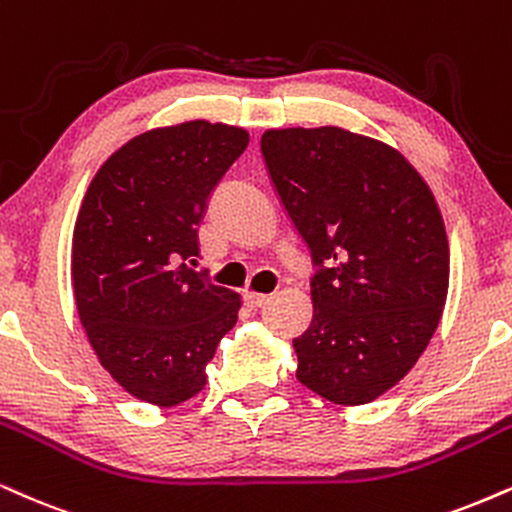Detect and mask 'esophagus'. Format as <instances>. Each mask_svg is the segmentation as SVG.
<instances>
[{"label":"esophagus","mask_w":512,"mask_h":512,"mask_svg":"<svg viewBox=\"0 0 512 512\" xmlns=\"http://www.w3.org/2000/svg\"><path fill=\"white\" fill-rule=\"evenodd\" d=\"M243 300H245V305L250 307V310H257V307H264L269 303V295H262V293H252V291H248L243 295Z\"/></svg>","instance_id":"34e87169"}]
</instances>
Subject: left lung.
Here are the masks:
<instances>
[{
  "label": "left lung",
  "instance_id": "1",
  "mask_svg": "<svg viewBox=\"0 0 512 512\" xmlns=\"http://www.w3.org/2000/svg\"><path fill=\"white\" fill-rule=\"evenodd\" d=\"M262 157L317 267L295 377L336 405L372 403L439 326L451 272L439 205L398 150L346 128H272Z\"/></svg>",
  "mask_w": 512,
  "mask_h": 512
}]
</instances>
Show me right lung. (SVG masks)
Listing matches in <instances>:
<instances>
[{
    "label": "right lung",
    "instance_id": "1",
    "mask_svg": "<svg viewBox=\"0 0 512 512\" xmlns=\"http://www.w3.org/2000/svg\"><path fill=\"white\" fill-rule=\"evenodd\" d=\"M250 143L245 128L186 121L135 135L90 181L71 279L100 365L131 396L171 408L207 384L240 295L188 262L212 190Z\"/></svg>",
    "mask_w": 512,
    "mask_h": 512
}]
</instances>
